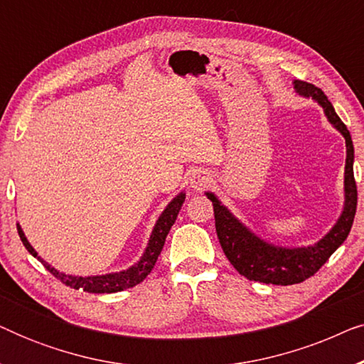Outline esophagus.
Segmentation results:
<instances>
[{
  "label": "esophagus",
  "instance_id": "1",
  "mask_svg": "<svg viewBox=\"0 0 364 364\" xmlns=\"http://www.w3.org/2000/svg\"><path fill=\"white\" fill-rule=\"evenodd\" d=\"M191 186L192 188H196V191H203V188H207L210 186V177H208V173L205 172H196L191 178Z\"/></svg>",
  "mask_w": 364,
  "mask_h": 364
}]
</instances>
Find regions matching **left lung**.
I'll use <instances>...</instances> for the list:
<instances>
[{
	"label": "left lung",
	"mask_w": 364,
	"mask_h": 364,
	"mask_svg": "<svg viewBox=\"0 0 364 364\" xmlns=\"http://www.w3.org/2000/svg\"><path fill=\"white\" fill-rule=\"evenodd\" d=\"M296 91L301 96L313 97L325 109V114L333 126L340 131L346 139V171H345V192L346 202L340 220L333 230L325 238L306 248H280L268 245L262 242L253 233L247 230L220 202L213 193H207L213 203V213H215V228L217 237L220 242L222 250L232 263L233 268L248 280L270 283V285H295V283L305 282L306 278L315 275L320 268L325 265L338 247L350 235L353 220H355L356 203H358V188L355 173H353V159H355V149L353 141L345 124L333 109L331 102L328 101L325 92L320 87L313 86L310 82L295 81Z\"/></svg>",
	"instance_id": "8db88e82"
}]
</instances>
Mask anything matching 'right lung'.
<instances>
[{"instance_id":"add662e5","label":"right lung","mask_w":364,"mask_h":364,"mask_svg":"<svg viewBox=\"0 0 364 364\" xmlns=\"http://www.w3.org/2000/svg\"><path fill=\"white\" fill-rule=\"evenodd\" d=\"M186 200V196L181 193L177 196L173 200L168 203V207L164 210V213L159 218L156 223V228H154L151 240H149V247L146 248V253H144L141 262L137 265H134L132 268H129L126 272L121 273H111V275H102V277H71V275H64V273H59L58 270H54L53 267H49L46 262H43L41 258L38 257V253L34 252V248L29 245V242L24 237V233L21 228L18 225V233L19 238H21L23 245L28 248V252L31 253L33 257H36L39 262L46 267V270L49 273H53L58 280H61L66 287H71L74 290H84L87 293H116V291H122L127 290V288H132L139 285V283L144 282L149 273L152 272L154 265H156L159 255H161L164 243H166V238L171 232V227L176 223L177 213L181 210L182 203Z\"/></svg>"}]
</instances>
